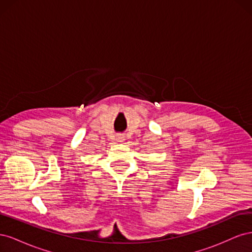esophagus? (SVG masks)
Returning <instances> with one entry per match:
<instances>
[{
	"instance_id": "esophagus-1",
	"label": "esophagus",
	"mask_w": 252,
	"mask_h": 252,
	"mask_svg": "<svg viewBox=\"0 0 252 252\" xmlns=\"http://www.w3.org/2000/svg\"><path fill=\"white\" fill-rule=\"evenodd\" d=\"M124 140H125V136H124V135L118 136V141H119V142H124Z\"/></svg>"
}]
</instances>
